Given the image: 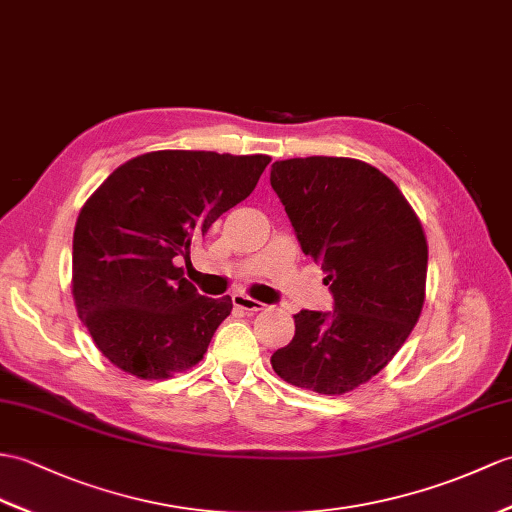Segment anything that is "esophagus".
<instances>
[{
	"mask_svg": "<svg viewBox=\"0 0 512 512\" xmlns=\"http://www.w3.org/2000/svg\"><path fill=\"white\" fill-rule=\"evenodd\" d=\"M233 305L237 307V310H244V312H261V310H266V303L255 301V299H251V296H246V294H235L233 296Z\"/></svg>",
	"mask_w": 512,
	"mask_h": 512,
	"instance_id": "esophagus-1",
	"label": "esophagus"
}]
</instances>
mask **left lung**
<instances>
[{
  "label": "left lung",
  "mask_w": 512,
  "mask_h": 512,
  "mask_svg": "<svg viewBox=\"0 0 512 512\" xmlns=\"http://www.w3.org/2000/svg\"><path fill=\"white\" fill-rule=\"evenodd\" d=\"M270 185L334 294V312L294 314V338L272 353V368L292 386L344 395L395 358L421 316V220L384 172L358 159L277 161Z\"/></svg>",
  "instance_id": "1"
}]
</instances>
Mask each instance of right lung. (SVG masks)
Returning a JSON list of instances; mask_svg holds the SVG:
<instances>
[{
  "label": "right lung",
  "instance_id": "obj_1",
  "mask_svg": "<svg viewBox=\"0 0 512 512\" xmlns=\"http://www.w3.org/2000/svg\"><path fill=\"white\" fill-rule=\"evenodd\" d=\"M268 163V154L146 152L82 205L71 294L113 366L139 379H168L202 360L233 301L200 296L176 264L224 211L251 196Z\"/></svg>",
  "mask_w": 512,
  "mask_h": 512
}]
</instances>
